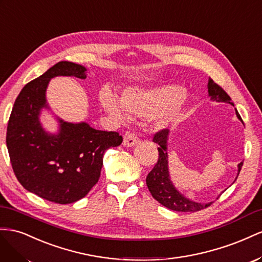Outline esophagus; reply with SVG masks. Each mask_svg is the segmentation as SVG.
I'll list each match as a JSON object with an SVG mask.
<instances>
[{
    "label": "esophagus",
    "instance_id": "34e87169",
    "mask_svg": "<svg viewBox=\"0 0 262 262\" xmlns=\"http://www.w3.org/2000/svg\"><path fill=\"white\" fill-rule=\"evenodd\" d=\"M139 136L138 134L135 132H129L127 133L125 137H124V141H123V145L126 147H133L135 146L137 143H139Z\"/></svg>",
    "mask_w": 262,
    "mask_h": 262
}]
</instances>
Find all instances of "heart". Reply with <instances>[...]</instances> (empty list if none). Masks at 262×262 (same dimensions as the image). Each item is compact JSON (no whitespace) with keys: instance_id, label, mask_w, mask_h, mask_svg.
Wrapping results in <instances>:
<instances>
[{"instance_id":"obj_1","label":"heart","mask_w":262,"mask_h":262,"mask_svg":"<svg viewBox=\"0 0 262 262\" xmlns=\"http://www.w3.org/2000/svg\"><path fill=\"white\" fill-rule=\"evenodd\" d=\"M183 90L178 84H163L154 88L129 86L121 95V105L129 114L140 117L156 116L159 126L168 124L181 110ZM102 106L108 113L121 116L122 108L116 96L108 89L100 93Z\"/></svg>"}]
</instances>
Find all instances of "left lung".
Instances as JSON below:
<instances>
[{
    "label": "left lung",
    "mask_w": 262,
    "mask_h": 262,
    "mask_svg": "<svg viewBox=\"0 0 262 262\" xmlns=\"http://www.w3.org/2000/svg\"><path fill=\"white\" fill-rule=\"evenodd\" d=\"M208 94L211 96L212 101L216 102H225L229 103L231 105H234V103L231 102L230 96L224 91V89L219 85L217 83L210 78L208 79ZM237 117L243 122V119L239 115L238 112L236 111ZM244 123V122H243ZM169 130L167 128L161 129L157 132L152 141L156 144H158V161L155 164V167L150 172L148 173L146 183L149 191H150L151 195L155 200L159 202L160 204L166 206L170 210L177 211V212H198L206 208L213 204L214 202H210L206 204H201L193 202L189 199L184 198L181 193H179L173 184L171 183L169 178V171H168V154H167V140H168ZM244 161L238 164V174L241 172Z\"/></svg>",
    "instance_id": "obj_1"
}]
</instances>
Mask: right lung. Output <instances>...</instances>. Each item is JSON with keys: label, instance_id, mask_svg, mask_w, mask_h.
Listing matches in <instances>:
<instances>
[{"label": "right lung", "instance_id": "obj_1", "mask_svg": "<svg viewBox=\"0 0 262 262\" xmlns=\"http://www.w3.org/2000/svg\"><path fill=\"white\" fill-rule=\"evenodd\" d=\"M85 68L60 61L28 82L15 100L7 124L6 146L15 176L24 188L57 204L84 198L99 181L103 155L122 144L117 132L96 130L86 123L60 122L57 135L46 133L39 113L47 107L46 89L51 78L85 79Z\"/></svg>", "mask_w": 262, "mask_h": 262}]
</instances>
